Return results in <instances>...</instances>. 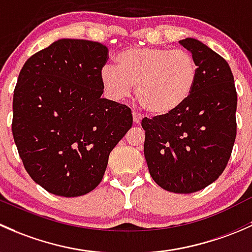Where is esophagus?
<instances>
[{
    "instance_id": "esophagus-1",
    "label": "esophagus",
    "mask_w": 252,
    "mask_h": 252,
    "mask_svg": "<svg viewBox=\"0 0 252 252\" xmlns=\"http://www.w3.org/2000/svg\"><path fill=\"white\" fill-rule=\"evenodd\" d=\"M132 115H133V123H134V124H139V123H141L142 116L139 115L138 113H136V111H133V113H132Z\"/></svg>"
}]
</instances>
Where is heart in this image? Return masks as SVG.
<instances>
[{
    "instance_id": "b5f03b06",
    "label": "heart",
    "mask_w": 252,
    "mask_h": 252,
    "mask_svg": "<svg viewBox=\"0 0 252 252\" xmlns=\"http://www.w3.org/2000/svg\"><path fill=\"white\" fill-rule=\"evenodd\" d=\"M99 77L111 99H126L136 86V97L145 110L166 115L189 99L198 64L187 49L128 48L116 57V68L103 66Z\"/></svg>"
}]
</instances>
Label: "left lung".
Listing matches in <instances>:
<instances>
[{"mask_svg":"<svg viewBox=\"0 0 252 252\" xmlns=\"http://www.w3.org/2000/svg\"><path fill=\"white\" fill-rule=\"evenodd\" d=\"M198 64L189 99L166 115L144 118V157L158 186L189 194L214 183L228 164L237 136V91L227 62L200 41H180Z\"/></svg>","mask_w":252,"mask_h":252,"instance_id":"obj_1","label":"left lung"}]
</instances>
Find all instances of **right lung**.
Returning <instances> with one entry per match:
<instances>
[{
	"label": "right lung",
	"mask_w": 252,
	"mask_h": 252,
	"mask_svg": "<svg viewBox=\"0 0 252 252\" xmlns=\"http://www.w3.org/2000/svg\"><path fill=\"white\" fill-rule=\"evenodd\" d=\"M108 47L62 38L31 56L13 95L12 132L30 177L54 195L95 188L132 126L131 109L102 98Z\"/></svg>",
	"instance_id": "obj_1"
}]
</instances>
